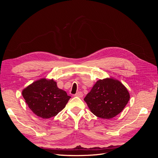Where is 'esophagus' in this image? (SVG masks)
I'll use <instances>...</instances> for the list:
<instances>
[{
	"label": "esophagus",
	"mask_w": 158,
	"mask_h": 158,
	"mask_svg": "<svg viewBox=\"0 0 158 158\" xmlns=\"http://www.w3.org/2000/svg\"><path fill=\"white\" fill-rule=\"evenodd\" d=\"M74 96L78 97V98H82V97H83V94H82V92H78V93H76V94L74 95Z\"/></svg>",
	"instance_id": "34e87169"
}]
</instances>
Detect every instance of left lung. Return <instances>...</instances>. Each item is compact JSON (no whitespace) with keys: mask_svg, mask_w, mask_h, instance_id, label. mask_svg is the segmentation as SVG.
Listing matches in <instances>:
<instances>
[{"mask_svg":"<svg viewBox=\"0 0 158 158\" xmlns=\"http://www.w3.org/2000/svg\"><path fill=\"white\" fill-rule=\"evenodd\" d=\"M130 99L127 88L113 78L99 80L84 99L94 114L110 119L117 116Z\"/></svg>","mask_w":158,"mask_h":158,"instance_id":"left-lung-1","label":"left lung"}]
</instances>
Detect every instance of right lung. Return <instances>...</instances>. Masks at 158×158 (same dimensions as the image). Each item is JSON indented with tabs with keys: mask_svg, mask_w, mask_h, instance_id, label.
Segmentation results:
<instances>
[{
	"mask_svg": "<svg viewBox=\"0 0 158 158\" xmlns=\"http://www.w3.org/2000/svg\"><path fill=\"white\" fill-rule=\"evenodd\" d=\"M22 96L32 112L43 118L56 116L71 98L57 87L53 79L45 78L35 81L23 89Z\"/></svg>",
	"mask_w": 158,
	"mask_h": 158,
	"instance_id": "add662e5",
	"label": "right lung"
}]
</instances>
